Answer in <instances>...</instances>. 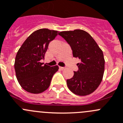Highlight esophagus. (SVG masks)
<instances>
[{"label":"esophagus","instance_id":"34e87169","mask_svg":"<svg viewBox=\"0 0 123 123\" xmlns=\"http://www.w3.org/2000/svg\"><path fill=\"white\" fill-rule=\"evenodd\" d=\"M59 68L61 69V70H64V69H65V67H59Z\"/></svg>","mask_w":123,"mask_h":123}]
</instances>
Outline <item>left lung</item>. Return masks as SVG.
<instances>
[{
  "label": "left lung",
  "instance_id": "1",
  "mask_svg": "<svg viewBox=\"0 0 123 123\" xmlns=\"http://www.w3.org/2000/svg\"><path fill=\"white\" fill-rule=\"evenodd\" d=\"M71 47L73 55L80 62L78 70L74 71L72 78L67 80L71 92L78 96H86L93 92L100 84L105 70L103 52L91 36L80 29L59 32Z\"/></svg>",
  "mask_w": 123,
  "mask_h": 123
}]
</instances>
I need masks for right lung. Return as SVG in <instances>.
Masks as SVG:
<instances>
[{
    "label": "right lung",
    "mask_w": 123,
    "mask_h": 123,
    "mask_svg": "<svg viewBox=\"0 0 123 123\" xmlns=\"http://www.w3.org/2000/svg\"><path fill=\"white\" fill-rule=\"evenodd\" d=\"M58 32L48 29L37 30L27 37L17 53L14 63L17 79L21 86L30 93L46 91L59 69L58 65L50 67L40 62Z\"/></svg>",
    "instance_id": "right-lung-1"
}]
</instances>
